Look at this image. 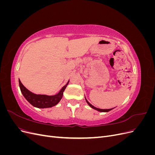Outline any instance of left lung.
Wrapping results in <instances>:
<instances>
[{
    "mask_svg": "<svg viewBox=\"0 0 155 155\" xmlns=\"http://www.w3.org/2000/svg\"><path fill=\"white\" fill-rule=\"evenodd\" d=\"M85 100H86V101L87 102V104H88V105L90 106L91 107H92V109H95V110H97V111H99V112H109V111H110V110H111L112 109H98V108H96V107H94L92 105H91L90 103H89L87 100V99L85 98Z\"/></svg>",
    "mask_w": 155,
    "mask_h": 155,
    "instance_id": "left-lung-1",
    "label": "left lung"
}]
</instances>
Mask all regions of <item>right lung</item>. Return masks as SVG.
Masks as SVG:
<instances>
[{
	"instance_id": "obj_1",
	"label": "right lung",
	"mask_w": 155,
	"mask_h": 155,
	"mask_svg": "<svg viewBox=\"0 0 155 155\" xmlns=\"http://www.w3.org/2000/svg\"><path fill=\"white\" fill-rule=\"evenodd\" d=\"M19 82V87L22 95L26 98V100L28 101L31 105L37 108H49L57 105L59 101L61 100L63 95V92L66 88L68 82L65 85L58 94L54 96H47V95H41L35 94L31 92L30 91L22 85L20 79L18 80Z\"/></svg>"
}]
</instances>
